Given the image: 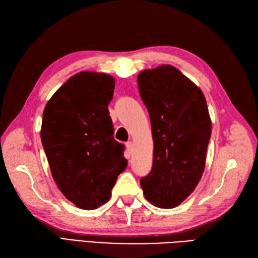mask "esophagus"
Here are the masks:
<instances>
[{"instance_id": "1", "label": "esophagus", "mask_w": 258, "mask_h": 258, "mask_svg": "<svg viewBox=\"0 0 258 258\" xmlns=\"http://www.w3.org/2000/svg\"><path fill=\"white\" fill-rule=\"evenodd\" d=\"M133 148H134V146H133V143L132 142H127L126 143V149H127V153L131 155L132 153H133Z\"/></svg>"}]
</instances>
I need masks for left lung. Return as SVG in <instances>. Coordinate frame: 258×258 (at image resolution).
<instances>
[{
    "mask_svg": "<svg viewBox=\"0 0 258 258\" xmlns=\"http://www.w3.org/2000/svg\"><path fill=\"white\" fill-rule=\"evenodd\" d=\"M154 140L153 169L141 179L146 200L174 208L197 186L205 169L211 120L203 91L172 65L137 76Z\"/></svg>",
    "mask_w": 258,
    "mask_h": 258,
    "instance_id": "left-lung-1",
    "label": "left lung"
}]
</instances>
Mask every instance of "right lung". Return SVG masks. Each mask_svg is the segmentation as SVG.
<instances>
[{
  "mask_svg": "<svg viewBox=\"0 0 258 258\" xmlns=\"http://www.w3.org/2000/svg\"><path fill=\"white\" fill-rule=\"evenodd\" d=\"M114 87V78L108 74L77 73L43 111L40 136L52 176L62 194L82 209L107 203L118 174L127 167L108 110Z\"/></svg>",
  "mask_w": 258,
  "mask_h": 258,
  "instance_id": "add662e5",
  "label": "right lung"
}]
</instances>
